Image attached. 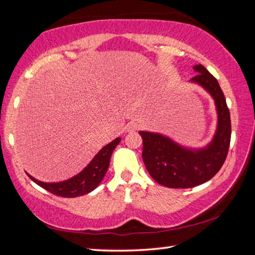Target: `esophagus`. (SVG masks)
I'll use <instances>...</instances> for the list:
<instances>
[{
    "mask_svg": "<svg viewBox=\"0 0 255 255\" xmlns=\"http://www.w3.org/2000/svg\"><path fill=\"white\" fill-rule=\"evenodd\" d=\"M139 128V125H138L136 122H130L127 124V127H126V130L129 131H135L137 129Z\"/></svg>",
    "mask_w": 255,
    "mask_h": 255,
    "instance_id": "obj_1",
    "label": "esophagus"
}]
</instances>
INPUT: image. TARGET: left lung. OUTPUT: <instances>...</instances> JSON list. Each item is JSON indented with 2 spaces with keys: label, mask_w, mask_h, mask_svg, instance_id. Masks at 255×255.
Instances as JSON below:
<instances>
[{
  "label": "left lung",
  "mask_w": 255,
  "mask_h": 255,
  "mask_svg": "<svg viewBox=\"0 0 255 255\" xmlns=\"http://www.w3.org/2000/svg\"><path fill=\"white\" fill-rule=\"evenodd\" d=\"M197 73L190 82L198 84L214 99L217 111L215 135L205 147L180 145L158 132L139 131L143 138V161L150 176L167 188H193L209 181L221 170L231 143V116L217 80L202 65L193 66Z\"/></svg>",
  "instance_id": "obj_1"
}]
</instances>
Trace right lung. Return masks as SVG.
Instances as JSON below:
<instances>
[{"mask_svg": "<svg viewBox=\"0 0 255 255\" xmlns=\"http://www.w3.org/2000/svg\"><path fill=\"white\" fill-rule=\"evenodd\" d=\"M119 143L120 137H117L111 143L103 146L96 156L92 158V161L79 174L65 181H60V182H42V181L34 179L29 173L27 174L34 183L40 185L41 188H44L55 196L75 198L86 195V193L93 191L101 183L102 179L105 178L108 167H109L111 154Z\"/></svg>", "mask_w": 255, "mask_h": 255, "instance_id": "add662e5", "label": "right lung"}]
</instances>
